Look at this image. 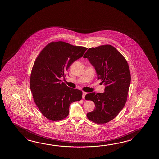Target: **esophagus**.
<instances>
[{"instance_id":"obj_1","label":"esophagus","mask_w":159,"mask_h":159,"mask_svg":"<svg viewBox=\"0 0 159 159\" xmlns=\"http://www.w3.org/2000/svg\"><path fill=\"white\" fill-rule=\"evenodd\" d=\"M86 94H87V93H86V92H84V91L83 92V99H85V96L86 95Z\"/></svg>"}]
</instances>
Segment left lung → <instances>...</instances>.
<instances>
[{"label": "left lung", "instance_id": "8db88e82", "mask_svg": "<svg viewBox=\"0 0 159 159\" xmlns=\"http://www.w3.org/2000/svg\"><path fill=\"white\" fill-rule=\"evenodd\" d=\"M83 57L94 66L98 79L105 85L103 93L86 94V100L94 102L95 108L86 115L96 124H105L116 117L125 106L131 82L128 62L111 45L89 48Z\"/></svg>", "mask_w": 159, "mask_h": 159}]
</instances>
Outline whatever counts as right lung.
<instances>
[{"label": "right lung", "instance_id": "right-lung-1", "mask_svg": "<svg viewBox=\"0 0 159 159\" xmlns=\"http://www.w3.org/2000/svg\"><path fill=\"white\" fill-rule=\"evenodd\" d=\"M87 48L52 42L38 55L31 70L30 87L34 102L45 117L59 121L68 116L69 106L80 101L83 92L61 83L71 64L83 57Z\"/></svg>", "mask_w": 159, "mask_h": 159}]
</instances>
